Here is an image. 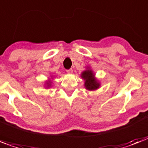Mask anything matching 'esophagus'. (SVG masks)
I'll use <instances>...</instances> for the list:
<instances>
[{
    "label": "esophagus",
    "instance_id": "obj_1",
    "mask_svg": "<svg viewBox=\"0 0 148 148\" xmlns=\"http://www.w3.org/2000/svg\"><path fill=\"white\" fill-rule=\"evenodd\" d=\"M66 72H67L68 74H72V73H73V70H72V68H71V69L66 70Z\"/></svg>",
    "mask_w": 148,
    "mask_h": 148
}]
</instances>
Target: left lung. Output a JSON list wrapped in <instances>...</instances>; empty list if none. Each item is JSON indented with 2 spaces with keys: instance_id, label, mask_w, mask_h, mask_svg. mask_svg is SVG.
Returning <instances> with one entry per match:
<instances>
[{
  "instance_id": "left-lung-1",
  "label": "left lung",
  "mask_w": 148,
  "mask_h": 148,
  "mask_svg": "<svg viewBox=\"0 0 148 148\" xmlns=\"http://www.w3.org/2000/svg\"><path fill=\"white\" fill-rule=\"evenodd\" d=\"M82 77L85 80L84 85L88 90H95L99 87V84L94 78V74L92 71H85L82 73Z\"/></svg>"
}]
</instances>
